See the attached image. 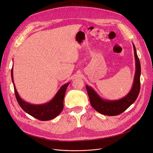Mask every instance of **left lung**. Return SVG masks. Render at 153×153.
I'll return each mask as SVG.
<instances>
[{"mask_svg":"<svg viewBox=\"0 0 153 153\" xmlns=\"http://www.w3.org/2000/svg\"><path fill=\"white\" fill-rule=\"evenodd\" d=\"M134 53L136 60V72L133 85L131 91L125 97L114 101L102 100L91 87L86 85L87 92L89 95L92 107L99 113L108 116H115L121 114L129 107L137 99L140 91L141 65L138 56L136 53L134 45Z\"/></svg>","mask_w":153,"mask_h":153,"instance_id":"obj_1","label":"left lung"}]
</instances>
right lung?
I'll return each mask as SVG.
<instances>
[{
    "mask_svg": "<svg viewBox=\"0 0 153 153\" xmlns=\"http://www.w3.org/2000/svg\"><path fill=\"white\" fill-rule=\"evenodd\" d=\"M11 76L13 81V70L11 71ZM69 83L63 85L54 96V97L50 102L43 105H32L23 101L18 94L17 91L14 87V91L16 99L21 107V108L33 117L41 120V121H48L57 117L63 109V102L66 90ZM14 85V83H13Z\"/></svg>",
    "mask_w": 153,
    "mask_h": 153,
    "instance_id": "obj_1",
    "label": "right lung"
}]
</instances>
